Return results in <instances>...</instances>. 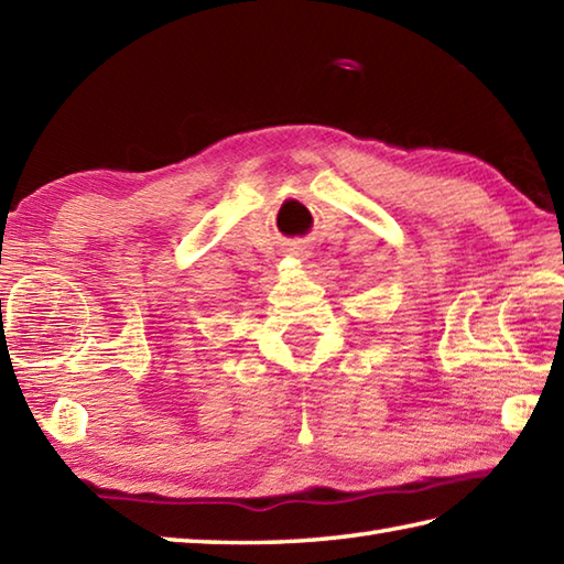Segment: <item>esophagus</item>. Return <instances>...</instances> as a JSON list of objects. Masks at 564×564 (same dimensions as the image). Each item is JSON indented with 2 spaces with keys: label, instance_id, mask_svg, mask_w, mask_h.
I'll return each instance as SVG.
<instances>
[{
  "label": "esophagus",
  "instance_id": "1",
  "mask_svg": "<svg viewBox=\"0 0 564 564\" xmlns=\"http://www.w3.org/2000/svg\"><path fill=\"white\" fill-rule=\"evenodd\" d=\"M291 253H295V257H307V253H305V245H301V241H297V245L291 247Z\"/></svg>",
  "mask_w": 564,
  "mask_h": 564
}]
</instances>
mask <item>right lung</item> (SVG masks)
I'll return each instance as SVG.
<instances>
[{
  "mask_svg": "<svg viewBox=\"0 0 564 564\" xmlns=\"http://www.w3.org/2000/svg\"><path fill=\"white\" fill-rule=\"evenodd\" d=\"M0 305H2V301H0Z\"/></svg>",
  "mask_w": 564,
  "mask_h": 564,
  "instance_id": "1",
  "label": "right lung"
}]
</instances>
